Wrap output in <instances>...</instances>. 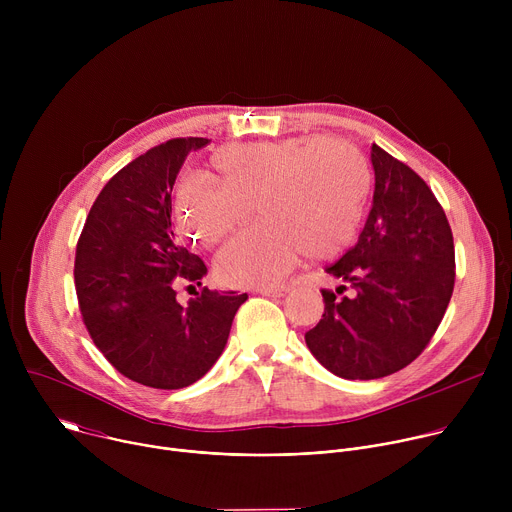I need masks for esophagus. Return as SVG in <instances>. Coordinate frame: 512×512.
Listing matches in <instances>:
<instances>
[{
    "label": "esophagus",
    "mask_w": 512,
    "mask_h": 512,
    "mask_svg": "<svg viewBox=\"0 0 512 512\" xmlns=\"http://www.w3.org/2000/svg\"><path fill=\"white\" fill-rule=\"evenodd\" d=\"M289 291V285H271V287H261L259 294L269 296V298H281Z\"/></svg>",
    "instance_id": "34e87169"
}]
</instances>
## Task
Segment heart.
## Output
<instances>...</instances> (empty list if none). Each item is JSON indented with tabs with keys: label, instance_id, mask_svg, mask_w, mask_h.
<instances>
[{
	"label": "heart",
	"instance_id": "heart-1",
	"mask_svg": "<svg viewBox=\"0 0 512 512\" xmlns=\"http://www.w3.org/2000/svg\"><path fill=\"white\" fill-rule=\"evenodd\" d=\"M212 182L178 186L174 216L182 231L214 245L237 231L255 202L261 223L216 257L227 283H277L304 251L342 253L356 237L371 190L364 156L336 137H289L225 145L208 160Z\"/></svg>",
	"mask_w": 512,
	"mask_h": 512
}]
</instances>
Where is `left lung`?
Segmentation results:
<instances>
[{
    "label": "left lung",
    "instance_id": "left-lung-1",
    "mask_svg": "<svg viewBox=\"0 0 512 512\" xmlns=\"http://www.w3.org/2000/svg\"><path fill=\"white\" fill-rule=\"evenodd\" d=\"M373 206L358 243L326 271L354 294L322 289V320L306 344L330 373L371 381L405 369L450 304L456 255L442 204L407 164L373 143Z\"/></svg>",
    "mask_w": 512,
    "mask_h": 512
}]
</instances>
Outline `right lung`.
Returning a JSON list of instances; mask_svg holds the SVG:
<instances>
[{
    "instance_id": "1",
    "label": "right lung",
    "mask_w": 512,
    "mask_h": 512,
    "mask_svg": "<svg viewBox=\"0 0 512 512\" xmlns=\"http://www.w3.org/2000/svg\"><path fill=\"white\" fill-rule=\"evenodd\" d=\"M206 143L176 137L121 168L93 202L77 243L83 322L113 367L145 387L182 389L202 379L247 300L202 287L188 306L176 302V285H200L206 265L174 233L170 194L186 156Z\"/></svg>"
}]
</instances>
